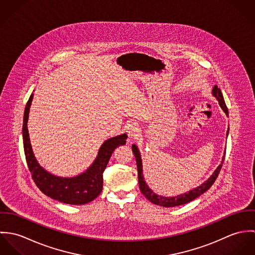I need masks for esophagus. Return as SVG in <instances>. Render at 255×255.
<instances>
[{"mask_svg":"<svg viewBox=\"0 0 255 255\" xmlns=\"http://www.w3.org/2000/svg\"><path fill=\"white\" fill-rule=\"evenodd\" d=\"M126 131L129 138H134L138 132V127L134 123H129L126 126Z\"/></svg>","mask_w":255,"mask_h":255,"instance_id":"1","label":"esophagus"}]
</instances>
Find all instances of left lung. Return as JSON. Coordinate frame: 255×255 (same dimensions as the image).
Returning a JSON list of instances; mask_svg holds the SVG:
<instances>
[{"mask_svg": "<svg viewBox=\"0 0 255 255\" xmlns=\"http://www.w3.org/2000/svg\"><path fill=\"white\" fill-rule=\"evenodd\" d=\"M212 94L213 96L217 99V101L219 102V105L220 107L222 108V110L225 112V114L227 115V117H229V112H228V108L226 106V103H225V100H224V97H223V94L221 92V89L218 88L217 85H215L212 89ZM228 133H229V128H228V131H227V136H228ZM131 149H132V152L134 154V157H135V160H136V165H137V172H138V183H139V188H140V191L141 193L145 196L146 198L152 202L153 204H156V205H160V206H163V207H175V206H180L182 204H185L187 202H190L192 201L193 199H195L196 197L200 196L201 194H203L205 191H207L211 185L214 183V182L216 181L217 177H218L219 173L221 171V168H222V165H223V162H224V159H225V154H226V151L224 152V156L222 158V161H221V164L217 167V169L214 171V173L210 176V178L203 182L202 184H200L199 186L189 190L188 192H184L182 194L180 195H177V196H162V195H158L156 193L153 192V190L147 185L145 180H144V177H143V170H142V160H141V155H140V152L138 150V147L135 145V144H132L131 146Z\"/></svg>", "mask_w": 255, "mask_h": 255, "instance_id": "1", "label": "left lung"}]
</instances>
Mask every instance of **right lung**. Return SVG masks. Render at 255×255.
I'll list each match as a JSON object with an SVG mask.
<instances>
[{
	"instance_id": "obj_1",
	"label": "right lung",
	"mask_w": 255,
	"mask_h": 255,
	"mask_svg": "<svg viewBox=\"0 0 255 255\" xmlns=\"http://www.w3.org/2000/svg\"><path fill=\"white\" fill-rule=\"evenodd\" d=\"M32 100L33 93L30 95L24 110L22 137L27 166L38 188L47 196L67 204L81 205L94 200L102 191L103 172L114 150L126 144L128 135L123 133L105 140L99 148L94 162L83 173L70 178L55 176L40 166L30 143L27 122Z\"/></svg>"
}]
</instances>
